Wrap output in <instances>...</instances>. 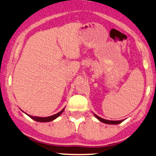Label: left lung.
<instances>
[{"instance_id":"8db88e82","label":"left lung","mask_w":156,"mask_h":156,"mask_svg":"<svg viewBox=\"0 0 156 156\" xmlns=\"http://www.w3.org/2000/svg\"><path fill=\"white\" fill-rule=\"evenodd\" d=\"M93 115L95 117L97 118V119L99 120L100 122H102V123H105V124H119L120 123H122L123 121H124V119L123 120H118V121H112V120H107V119H102V118L100 117L99 116H98L97 115H95V113H93Z\"/></svg>"}]
</instances>
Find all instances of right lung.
Instances as JSON below:
<instances>
[{"label": "right lung", "instance_id": "right-lung-1", "mask_svg": "<svg viewBox=\"0 0 156 156\" xmlns=\"http://www.w3.org/2000/svg\"><path fill=\"white\" fill-rule=\"evenodd\" d=\"M64 109H65V107L64 108H63L62 110L61 111H60L59 112H58L57 114H55V115H51V116H49V117H34V116H32V115H28V114H27V113H25V112H23L24 113H25L26 115H27V116H29V117L31 118V119H32L33 120H34V121H36V122H51V121H53V120H54V119H56L57 117H58L59 116H60L61 114L63 113V112L64 111Z\"/></svg>", "mask_w": 156, "mask_h": 156}]
</instances>
